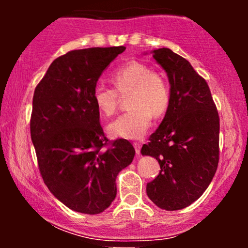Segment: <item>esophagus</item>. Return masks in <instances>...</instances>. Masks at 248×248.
Instances as JSON below:
<instances>
[{"mask_svg":"<svg viewBox=\"0 0 248 248\" xmlns=\"http://www.w3.org/2000/svg\"><path fill=\"white\" fill-rule=\"evenodd\" d=\"M134 148H135V152L138 155H140V152H141V143H139V142H134L133 143Z\"/></svg>","mask_w":248,"mask_h":248,"instance_id":"1","label":"esophagus"}]
</instances>
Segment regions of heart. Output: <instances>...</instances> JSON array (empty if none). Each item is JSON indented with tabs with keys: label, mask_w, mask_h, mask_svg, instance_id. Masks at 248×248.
<instances>
[{
	"label": "heart",
	"mask_w": 248,
	"mask_h": 248,
	"mask_svg": "<svg viewBox=\"0 0 248 248\" xmlns=\"http://www.w3.org/2000/svg\"><path fill=\"white\" fill-rule=\"evenodd\" d=\"M115 90L104 84H96L92 100L99 112L105 116L114 114L119 94L128 95L129 110L108 126V132L114 138L138 140L143 138L152 124L153 114L166 113L170 104V88L168 81L148 65L140 62H129L112 73Z\"/></svg>",
	"instance_id": "1"
}]
</instances>
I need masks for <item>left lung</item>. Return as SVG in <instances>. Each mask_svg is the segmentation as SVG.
<instances>
[{"instance_id":"left-lung-1","label":"left lung","mask_w":248,"mask_h":248,"mask_svg":"<svg viewBox=\"0 0 248 248\" xmlns=\"http://www.w3.org/2000/svg\"><path fill=\"white\" fill-rule=\"evenodd\" d=\"M167 72L170 104L160 127L143 144L160 173L147 184V195L167 211L189 206L211 183L219 161V115L205 79L170 49L152 51Z\"/></svg>"}]
</instances>
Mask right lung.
Listing matches in <instances>:
<instances>
[{
    "mask_svg": "<svg viewBox=\"0 0 248 248\" xmlns=\"http://www.w3.org/2000/svg\"><path fill=\"white\" fill-rule=\"evenodd\" d=\"M124 46L70 51L52 62L37 85L31 140L47 189L73 211L98 215L116 196L115 179L132 163L129 141L108 143L92 92Z\"/></svg>",
    "mask_w": 248,
    "mask_h": 248,
    "instance_id": "obj_1",
    "label": "right lung"
}]
</instances>
